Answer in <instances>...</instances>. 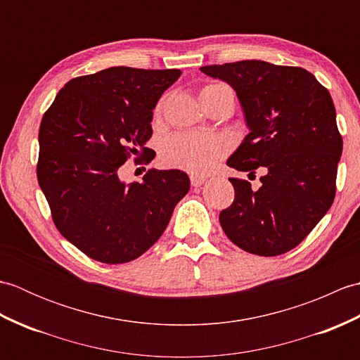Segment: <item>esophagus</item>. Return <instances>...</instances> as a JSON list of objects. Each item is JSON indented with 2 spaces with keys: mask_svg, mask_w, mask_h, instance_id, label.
<instances>
[{
  "mask_svg": "<svg viewBox=\"0 0 360 360\" xmlns=\"http://www.w3.org/2000/svg\"><path fill=\"white\" fill-rule=\"evenodd\" d=\"M205 181H207V176H202V174H192V176H190V182H192L193 187L202 186Z\"/></svg>",
  "mask_w": 360,
  "mask_h": 360,
  "instance_id": "obj_1",
  "label": "esophagus"
}]
</instances>
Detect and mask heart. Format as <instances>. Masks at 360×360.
Here are the masks:
<instances>
[{
    "label": "heart",
    "mask_w": 360,
    "mask_h": 360,
    "mask_svg": "<svg viewBox=\"0 0 360 360\" xmlns=\"http://www.w3.org/2000/svg\"><path fill=\"white\" fill-rule=\"evenodd\" d=\"M218 93L232 94V91L221 83H212V85L201 89V97ZM160 108H162V103H159L158 112ZM229 148H231V143L223 136L201 131H184L174 134L165 142L162 148V160L165 165L172 168L200 174L212 170Z\"/></svg>",
    "instance_id": "obj_1"
}]
</instances>
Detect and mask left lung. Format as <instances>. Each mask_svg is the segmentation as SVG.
<instances>
[{
  "instance_id": "1",
  "label": "left lung",
  "mask_w": 360,
  "mask_h": 360,
  "mask_svg": "<svg viewBox=\"0 0 360 360\" xmlns=\"http://www.w3.org/2000/svg\"><path fill=\"white\" fill-rule=\"evenodd\" d=\"M233 88L249 128L227 165L255 173L262 187L231 178L235 201L219 213L224 233L250 254L294 249L330 210L342 156L331 94L303 68L262 60L200 68Z\"/></svg>"
}]
</instances>
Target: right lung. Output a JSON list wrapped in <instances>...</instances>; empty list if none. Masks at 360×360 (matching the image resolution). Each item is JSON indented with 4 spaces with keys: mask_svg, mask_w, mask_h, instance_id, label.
Listing matches in <instances>:
<instances>
[{
    "mask_svg": "<svg viewBox=\"0 0 360 360\" xmlns=\"http://www.w3.org/2000/svg\"><path fill=\"white\" fill-rule=\"evenodd\" d=\"M179 70L114 66L70 80L44 112L37 178L52 219L83 254L108 264L141 257L190 188L187 173L150 170L127 184L119 168L155 158L145 147L153 110Z\"/></svg>",
    "mask_w": 360,
    "mask_h": 360,
    "instance_id": "1",
    "label": "right lung"
}]
</instances>
